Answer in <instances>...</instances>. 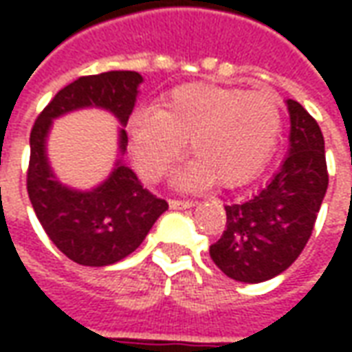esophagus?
<instances>
[{"label": "esophagus", "instance_id": "obj_1", "mask_svg": "<svg viewBox=\"0 0 352 352\" xmlns=\"http://www.w3.org/2000/svg\"><path fill=\"white\" fill-rule=\"evenodd\" d=\"M196 204L194 199H169V206H171V209H188V207H192Z\"/></svg>", "mask_w": 352, "mask_h": 352}]
</instances>
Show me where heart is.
Returning a JSON list of instances; mask_svg holds the SVG:
<instances>
[{
    "label": "heart",
    "mask_w": 352,
    "mask_h": 352,
    "mask_svg": "<svg viewBox=\"0 0 352 352\" xmlns=\"http://www.w3.org/2000/svg\"><path fill=\"white\" fill-rule=\"evenodd\" d=\"M283 128L279 100L217 85H186L169 92L160 111H138L128 122L139 171L158 179L188 141L194 160L177 173L183 186L247 183L258 173Z\"/></svg>",
    "instance_id": "b5f03b06"
}]
</instances>
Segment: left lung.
I'll use <instances>...</instances> for the list:
<instances>
[{
    "label": "left lung",
    "mask_w": 352,
    "mask_h": 352,
    "mask_svg": "<svg viewBox=\"0 0 352 352\" xmlns=\"http://www.w3.org/2000/svg\"><path fill=\"white\" fill-rule=\"evenodd\" d=\"M287 105L288 156L262 190L224 206L226 228L209 247L214 264L241 283H262L292 265L309 241L328 188L322 131L298 101Z\"/></svg>",
    "instance_id": "obj_1"
}]
</instances>
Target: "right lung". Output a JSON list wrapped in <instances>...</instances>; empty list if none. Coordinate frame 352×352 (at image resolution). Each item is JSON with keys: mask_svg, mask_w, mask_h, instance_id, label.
Listing matches in <instances>:
<instances>
[{"mask_svg": "<svg viewBox=\"0 0 352 352\" xmlns=\"http://www.w3.org/2000/svg\"><path fill=\"white\" fill-rule=\"evenodd\" d=\"M138 72L85 75L64 87L35 118L30 133L26 188L37 219L52 243L80 265L115 264L143 243L168 201L139 183L130 168L118 164L105 183L92 192L69 190L58 183L45 156V138L52 118L79 107L109 109L126 126L138 87ZM128 133L120 130L122 153Z\"/></svg>", "mask_w": 352, "mask_h": 352, "instance_id": "right-lung-1", "label": "right lung"}]
</instances>
